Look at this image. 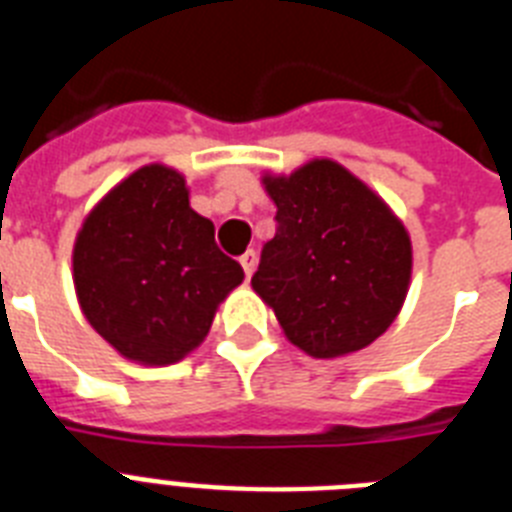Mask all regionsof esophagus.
<instances>
[{"instance_id":"obj_1","label":"esophagus","mask_w":512,"mask_h":512,"mask_svg":"<svg viewBox=\"0 0 512 512\" xmlns=\"http://www.w3.org/2000/svg\"><path fill=\"white\" fill-rule=\"evenodd\" d=\"M240 264H243V272H246V277H251L253 269H256V264H259V256H256V251H253V248H248V251L240 256Z\"/></svg>"}]
</instances>
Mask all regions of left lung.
<instances>
[{"instance_id":"obj_1","label":"left lung","mask_w":512,"mask_h":512,"mask_svg":"<svg viewBox=\"0 0 512 512\" xmlns=\"http://www.w3.org/2000/svg\"><path fill=\"white\" fill-rule=\"evenodd\" d=\"M277 235L251 287L295 348L340 358L387 332L408 295L411 235L369 185L332 159L261 177Z\"/></svg>"}]
</instances>
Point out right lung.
<instances>
[{"mask_svg":"<svg viewBox=\"0 0 512 512\" xmlns=\"http://www.w3.org/2000/svg\"><path fill=\"white\" fill-rule=\"evenodd\" d=\"M243 277L214 243L211 219L190 209L183 172L159 162L114 185L73 246L80 311L122 358L143 366L193 353Z\"/></svg>","mask_w":512,"mask_h":512,"instance_id":"1","label":"right lung"}]
</instances>
